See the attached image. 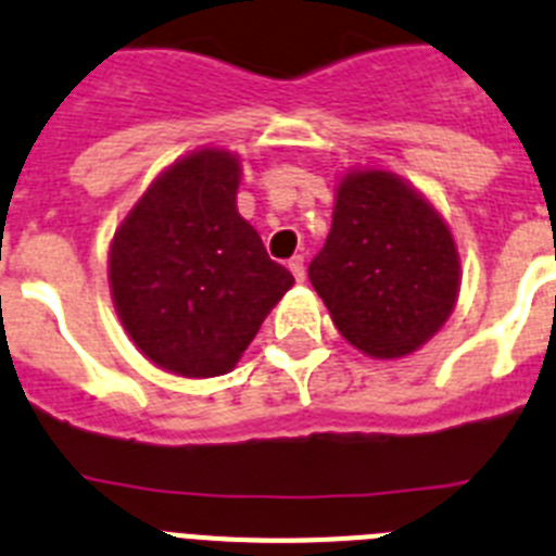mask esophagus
I'll return each instance as SVG.
<instances>
[{
	"label": "esophagus",
	"mask_w": 556,
	"mask_h": 556,
	"mask_svg": "<svg viewBox=\"0 0 556 556\" xmlns=\"http://www.w3.org/2000/svg\"><path fill=\"white\" fill-rule=\"evenodd\" d=\"M288 268H290V274L296 277V282H304V277H307V268H304V257H302V254H296V257H290Z\"/></svg>",
	"instance_id": "34e87169"
}]
</instances>
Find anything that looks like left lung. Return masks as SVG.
I'll return each instance as SVG.
<instances>
[{"label":"left lung","mask_w":556,"mask_h":556,"mask_svg":"<svg viewBox=\"0 0 556 556\" xmlns=\"http://www.w3.org/2000/svg\"><path fill=\"white\" fill-rule=\"evenodd\" d=\"M307 274L338 332L379 359L424 346L459 290L446 222L402 177L377 168L338 185L332 229Z\"/></svg>","instance_id":"obj_1"}]
</instances>
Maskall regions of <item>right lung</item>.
I'll list each match as a JSON object with an SVG mask.
<instances>
[{"mask_svg":"<svg viewBox=\"0 0 556 556\" xmlns=\"http://www.w3.org/2000/svg\"><path fill=\"white\" fill-rule=\"evenodd\" d=\"M241 163L202 149L160 174L110 247L124 329L154 365L182 377L235 368L293 285L238 213Z\"/></svg>","mask_w":556,"mask_h":556,"instance_id":"right-lung-1","label":"right lung"}]
</instances>
